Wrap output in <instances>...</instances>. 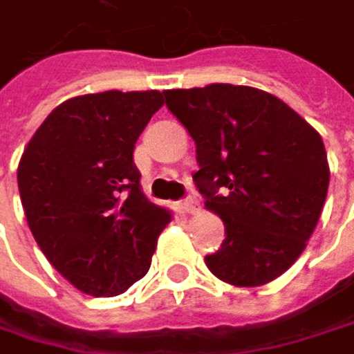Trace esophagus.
<instances>
[{
    "instance_id": "1",
    "label": "esophagus",
    "mask_w": 354,
    "mask_h": 354,
    "mask_svg": "<svg viewBox=\"0 0 354 354\" xmlns=\"http://www.w3.org/2000/svg\"><path fill=\"white\" fill-rule=\"evenodd\" d=\"M180 207H182V211H184V213H198V209H201V205H198V201H196L194 196L184 198Z\"/></svg>"
}]
</instances>
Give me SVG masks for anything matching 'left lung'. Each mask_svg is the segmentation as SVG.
<instances>
[{
  "label": "left lung",
  "mask_w": 354,
  "mask_h": 354,
  "mask_svg": "<svg viewBox=\"0 0 354 354\" xmlns=\"http://www.w3.org/2000/svg\"><path fill=\"white\" fill-rule=\"evenodd\" d=\"M196 143L194 182L225 240L205 256L236 287H260L301 256L318 225L330 168L319 133L277 96L232 84L166 90Z\"/></svg>",
  "instance_id": "left-lung-1"
}]
</instances>
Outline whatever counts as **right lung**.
Here are the masks:
<instances>
[{"mask_svg":"<svg viewBox=\"0 0 354 354\" xmlns=\"http://www.w3.org/2000/svg\"><path fill=\"white\" fill-rule=\"evenodd\" d=\"M164 96L100 92L65 100L18 164L28 227L48 262L82 293L114 297L143 279L172 213L141 190L139 135Z\"/></svg>","mask_w":354,"mask_h":354,"instance_id":"1","label":"right lung"}]
</instances>
